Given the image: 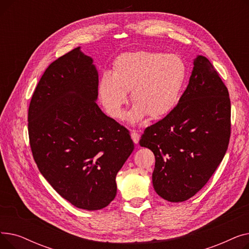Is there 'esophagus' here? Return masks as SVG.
<instances>
[{
	"label": "esophagus",
	"instance_id": "34e87169",
	"mask_svg": "<svg viewBox=\"0 0 249 249\" xmlns=\"http://www.w3.org/2000/svg\"><path fill=\"white\" fill-rule=\"evenodd\" d=\"M131 138H132V140H133V142L135 143V144H137V143L139 142V139H140V135L137 132L132 131L131 132Z\"/></svg>",
	"mask_w": 249,
	"mask_h": 249
}]
</instances>
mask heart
I'll return each mask as SVG.
<instances>
[{"instance_id": "obj_1", "label": "heart", "mask_w": 249, "mask_h": 249, "mask_svg": "<svg viewBox=\"0 0 249 249\" xmlns=\"http://www.w3.org/2000/svg\"><path fill=\"white\" fill-rule=\"evenodd\" d=\"M187 73V64L177 54L128 52L114 60L112 73H102L99 97L106 112L115 119H120L130 91L134 104L127 115L130 123L135 124L147 115L151 119H160L177 107Z\"/></svg>"}]
</instances>
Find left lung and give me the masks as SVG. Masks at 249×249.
Listing matches in <instances>:
<instances>
[{
  "instance_id": "8db88e82",
  "label": "left lung",
  "mask_w": 249,
  "mask_h": 249,
  "mask_svg": "<svg viewBox=\"0 0 249 249\" xmlns=\"http://www.w3.org/2000/svg\"><path fill=\"white\" fill-rule=\"evenodd\" d=\"M230 116L226 86L209 59L198 55L175 110L147 127L139 141L155 156L152 184L162 199L187 201L207 184L228 148Z\"/></svg>"
}]
</instances>
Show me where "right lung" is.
<instances>
[{
	"label": "right lung",
	"mask_w": 249,
	"mask_h": 249,
	"mask_svg": "<svg viewBox=\"0 0 249 249\" xmlns=\"http://www.w3.org/2000/svg\"><path fill=\"white\" fill-rule=\"evenodd\" d=\"M76 47L52 62L32 96L30 146L39 172L76 208L94 211L116 197V176L134 149L128 130L97 105L99 75Z\"/></svg>",
	"instance_id": "obj_1"
}]
</instances>
